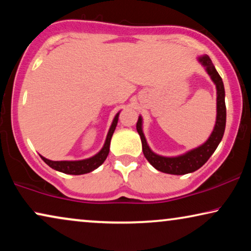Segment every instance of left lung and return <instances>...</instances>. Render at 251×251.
Here are the masks:
<instances>
[{
  "instance_id": "obj_1",
  "label": "left lung",
  "mask_w": 251,
  "mask_h": 251,
  "mask_svg": "<svg viewBox=\"0 0 251 251\" xmlns=\"http://www.w3.org/2000/svg\"><path fill=\"white\" fill-rule=\"evenodd\" d=\"M199 63L205 68L209 76L216 85L217 90V116H216V125L212 130L211 135L207 139V142L202 144L197 149L188 151L185 154L178 156H162L159 154L154 153L150 149L149 144L146 142L145 136L143 132V119L139 116L137 121V131H138L140 139H142L143 153L147 161L161 173H166L170 175H185L193 173L198 170L209 160L221 140L224 136L225 125H226V106H225V90L224 83H223L222 77L219 76L218 72L212 64L209 56L203 54L198 58Z\"/></svg>"
}]
</instances>
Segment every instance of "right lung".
Returning a JSON list of instances; mask_svg holds the SVG:
<instances>
[{
  "mask_svg": "<svg viewBox=\"0 0 251 251\" xmlns=\"http://www.w3.org/2000/svg\"><path fill=\"white\" fill-rule=\"evenodd\" d=\"M120 112L114 116V120H113L111 128L108 130L107 137H106L105 144L102 146V149L99 151V152L96 154V155L89 157V159L85 160H78V161H51L46 159L44 156L42 160L46 162L48 166L52 168V169L60 171V173L68 174V175H83L88 174L97 169L99 166H101L104 163V161L107 157L109 153V144H111V139L113 133H114V130L116 128V125H118Z\"/></svg>",
  "mask_w": 251,
  "mask_h": 251,
  "instance_id": "1",
  "label": "right lung"
}]
</instances>
